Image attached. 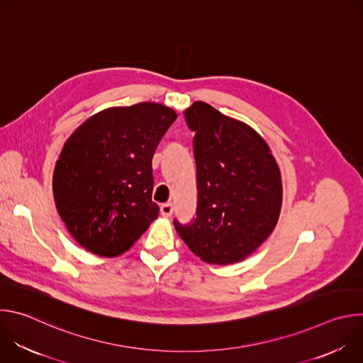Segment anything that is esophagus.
Wrapping results in <instances>:
<instances>
[{
    "label": "esophagus",
    "mask_w": 363,
    "mask_h": 363,
    "mask_svg": "<svg viewBox=\"0 0 363 363\" xmlns=\"http://www.w3.org/2000/svg\"><path fill=\"white\" fill-rule=\"evenodd\" d=\"M174 213V203L172 202H167L161 205V214L164 217H171Z\"/></svg>",
    "instance_id": "obj_1"
}]
</instances>
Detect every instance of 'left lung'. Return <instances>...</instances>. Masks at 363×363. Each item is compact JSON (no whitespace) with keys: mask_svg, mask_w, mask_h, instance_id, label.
<instances>
[{"mask_svg":"<svg viewBox=\"0 0 363 363\" xmlns=\"http://www.w3.org/2000/svg\"><path fill=\"white\" fill-rule=\"evenodd\" d=\"M194 132L198 205L189 224L174 225L201 260H244L274 230L281 208V178L269 145L245 123L195 101L184 112Z\"/></svg>","mask_w":363,"mask_h":363,"instance_id":"1","label":"left lung"}]
</instances>
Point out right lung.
<instances>
[{"mask_svg":"<svg viewBox=\"0 0 363 363\" xmlns=\"http://www.w3.org/2000/svg\"><path fill=\"white\" fill-rule=\"evenodd\" d=\"M175 119L160 103H138L91 116L67 139L53 194L82 247L101 257L119 255L158 218L152 157Z\"/></svg>","mask_w":363,"mask_h":363,"instance_id":"1","label":"right lung"}]
</instances>
